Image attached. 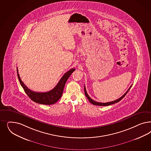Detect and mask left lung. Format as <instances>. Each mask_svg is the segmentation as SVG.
Returning a JSON list of instances; mask_svg holds the SVG:
<instances>
[{"mask_svg":"<svg viewBox=\"0 0 151 151\" xmlns=\"http://www.w3.org/2000/svg\"><path fill=\"white\" fill-rule=\"evenodd\" d=\"M131 87L132 86L130 87H129V88L127 90V91L121 97H120L119 98L115 100V101H112V102H109L107 103L97 102H96V101H94V100H93L92 99L88 96V94L87 93V91H86V87H85V86H84V93H85L86 96L87 98L88 101L90 102V103H91L92 104H93V105H96V106H109V105H111V104H114V103H116L119 102L122 99H123V98L125 97V96L126 95L127 93L128 92L129 90L130 89V88H131Z\"/></svg>","mask_w":151,"mask_h":151,"instance_id":"obj_1","label":"left lung"}]
</instances>
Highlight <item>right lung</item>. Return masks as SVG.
<instances>
[{"label":"right lung","mask_w":151,"mask_h":151,"mask_svg":"<svg viewBox=\"0 0 151 151\" xmlns=\"http://www.w3.org/2000/svg\"><path fill=\"white\" fill-rule=\"evenodd\" d=\"M17 70L20 83L22 87L23 88L25 92L26 93L28 96L34 102L45 105H50L55 103L62 97L65 84L71 74L75 70V69H71L67 73H65L60 79L57 86L53 89L47 92H36L31 91L22 81L18 73V69Z\"/></svg>","instance_id":"right-lung-1"}]
</instances>
